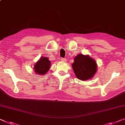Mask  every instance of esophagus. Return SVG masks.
I'll return each mask as SVG.
<instances>
[{"mask_svg": "<svg viewBox=\"0 0 125 125\" xmlns=\"http://www.w3.org/2000/svg\"><path fill=\"white\" fill-rule=\"evenodd\" d=\"M61 61L62 62H65L66 61V59L65 58H61Z\"/></svg>", "mask_w": 125, "mask_h": 125, "instance_id": "1", "label": "esophagus"}]
</instances>
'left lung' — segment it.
Masks as SVG:
<instances>
[{
  "label": "left lung",
  "instance_id": "obj_1",
  "mask_svg": "<svg viewBox=\"0 0 125 125\" xmlns=\"http://www.w3.org/2000/svg\"><path fill=\"white\" fill-rule=\"evenodd\" d=\"M74 60L72 68L78 79L85 81L93 78L97 70L95 60L88 55L78 54Z\"/></svg>",
  "mask_w": 125,
  "mask_h": 125
}]
</instances>
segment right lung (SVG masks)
<instances>
[{"label":"right lung","mask_w":125,"mask_h":125,"mask_svg":"<svg viewBox=\"0 0 125 125\" xmlns=\"http://www.w3.org/2000/svg\"><path fill=\"white\" fill-rule=\"evenodd\" d=\"M51 67V62L47 57H42L36 62L34 67V71L39 75H44L49 70Z\"/></svg>","instance_id":"right-lung-1"}]
</instances>
